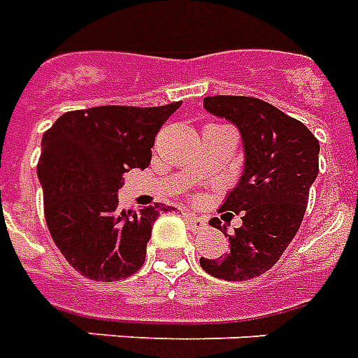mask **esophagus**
Here are the masks:
<instances>
[{"instance_id":"34e87169","label":"esophagus","mask_w":358,"mask_h":358,"mask_svg":"<svg viewBox=\"0 0 358 358\" xmlns=\"http://www.w3.org/2000/svg\"><path fill=\"white\" fill-rule=\"evenodd\" d=\"M185 219H187V222H189L194 230H201V228L206 227V219H203V217H198V215L185 213Z\"/></svg>"}]
</instances>
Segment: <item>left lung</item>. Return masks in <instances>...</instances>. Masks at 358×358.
<instances>
[{"label":"left lung","instance_id":"left-lung-1","mask_svg":"<svg viewBox=\"0 0 358 358\" xmlns=\"http://www.w3.org/2000/svg\"><path fill=\"white\" fill-rule=\"evenodd\" d=\"M203 109L232 122L241 136L243 169L222 211L241 213L243 227L228 236L230 251L220 259H200L203 270L227 281L262 275L275 264L302 224L310 187L319 173V141L296 118L262 99L213 96Z\"/></svg>","mask_w":358,"mask_h":358}]
</instances>
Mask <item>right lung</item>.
<instances>
[{"instance_id":"obj_1","label":"right lung","mask_w":358,"mask_h":358,"mask_svg":"<svg viewBox=\"0 0 358 358\" xmlns=\"http://www.w3.org/2000/svg\"><path fill=\"white\" fill-rule=\"evenodd\" d=\"M181 101L101 106L64 113L41 139L37 177L45 219L69 264L94 281H118L143 266L160 206L118 209L126 171L150 164L158 130ZM173 209V208H171Z\"/></svg>"}]
</instances>
